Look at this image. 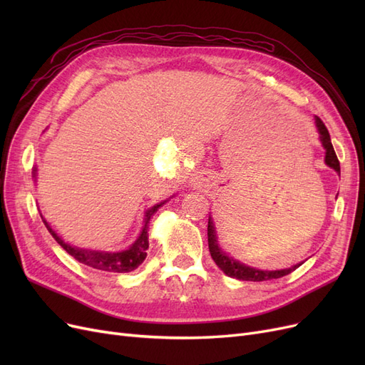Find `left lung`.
<instances>
[{
  "instance_id": "8db88e82",
  "label": "left lung",
  "mask_w": 365,
  "mask_h": 365,
  "mask_svg": "<svg viewBox=\"0 0 365 365\" xmlns=\"http://www.w3.org/2000/svg\"><path fill=\"white\" fill-rule=\"evenodd\" d=\"M315 123L319 130V138H322V143L326 149V164L329 165V168L335 169L339 173L341 172L339 161H338V157L335 153V149L332 146V141H330L329 130H327L326 125L323 123V120L319 117H315ZM207 235H208V250H210V254H212V259L215 260L217 267L228 275V277L247 280V282H264V280L284 277V275L291 274L302 264V263H298L289 269H280V271H262V269H256V268H250V267H247V264L239 263L237 260L228 257L224 251H220V248L216 244V236H215V228H213L212 219H208Z\"/></svg>"
}]
</instances>
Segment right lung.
I'll return each mask as SVG.
<instances>
[{
    "label": "right lung",
    "mask_w": 365,
    "mask_h": 365,
    "mask_svg": "<svg viewBox=\"0 0 365 365\" xmlns=\"http://www.w3.org/2000/svg\"><path fill=\"white\" fill-rule=\"evenodd\" d=\"M157 204L155 207H152L150 210H148L146 213V224L145 228H143L140 237L135 240V244L132 245L129 250L121 251V252H98V251H86L82 248H74L65 242L54 233L51 230V227L47 224V220L42 217L43 224H46L47 230L50 231V235L54 237V240L67 251L70 256H73L76 260H79L81 263L86 264V267L94 268V269H101V271H106V272H130L134 271L135 268H138L140 264L143 263V260L146 259L148 252L146 250L149 248V240H148V224L150 217L155 215L157 210L163 205Z\"/></svg>",
    "instance_id": "right-lung-1"
}]
</instances>
